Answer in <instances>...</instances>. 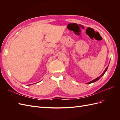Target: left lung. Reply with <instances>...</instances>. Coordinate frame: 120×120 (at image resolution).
I'll return each mask as SVG.
<instances>
[{"mask_svg": "<svg viewBox=\"0 0 120 120\" xmlns=\"http://www.w3.org/2000/svg\"><path fill=\"white\" fill-rule=\"evenodd\" d=\"M108 67H107V68H106V70H105V71H104V72L103 73V74L101 75L100 76H99V77H98L97 78H96V79H94V80H93V81H92L91 82H88L87 83V84H90V83H93V82H96V81H97L98 80H99V79L102 77V76L104 75V74L105 73V72H106V71H107V69H108Z\"/></svg>", "mask_w": 120, "mask_h": 120, "instance_id": "left-lung-1", "label": "left lung"}]
</instances>
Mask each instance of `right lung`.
I'll use <instances>...</instances> for the list:
<instances>
[{
  "mask_svg": "<svg viewBox=\"0 0 120 120\" xmlns=\"http://www.w3.org/2000/svg\"><path fill=\"white\" fill-rule=\"evenodd\" d=\"M31 85H32V84H31Z\"/></svg>",
  "mask_w": 120,
  "mask_h": 120,
  "instance_id": "add662e5",
  "label": "right lung"
}]
</instances>
